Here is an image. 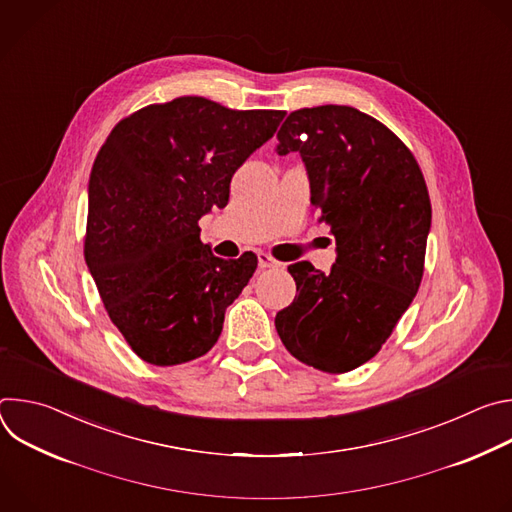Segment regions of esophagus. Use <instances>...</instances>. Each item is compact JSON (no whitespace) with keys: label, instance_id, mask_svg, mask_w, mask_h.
<instances>
[{"label":"esophagus","instance_id":"esophagus-1","mask_svg":"<svg viewBox=\"0 0 512 512\" xmlns=\"http://www.w3.org/2000/svg\"><path fill=\"white\" fill-rule=\"evenodd\" d=\"M257 259H259V267H261V269H275V267L281 265L279 261H275L271 255H267V253H263V251L257 255Z\"/></svg>","mask_w":512,"mask_h":512}]
</instances>
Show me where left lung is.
<instances>
[{
    "label": "left lung",
    "mask_w": 512,
    "mask_h": 512,
    "mask_svg": "<svg viewBox=\"0 0 512 512\" xmlns=\"http://www.w3.org/2000/svg\"><path fill=\"white\" fill-rule=\"evenodd\" d=\"M277 154L300 152L318 221L336 239L330 273L300 261L287 271L300 294L277 312L283 346L324 373L371 360L413 302L431 202L419 164L381 121L346 105L289 113Z\"/></svg>",
    "instance_id": "left-lung-1"
}]
</instances>
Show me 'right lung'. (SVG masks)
<instances>
[{
    "mask_svg": "<svg viewBox=\"0 0 512 512\" xmlns=\"http://www.w3.org/2000/svg\"><path fill=\"white\" fill-rule=\"evenodd\" d=\"M283 117L178 97L121 119L103 143L89 180L85 261L111 322L141 360L174 367L221 336L257 255H212L198 221L227 206L233 174Z\"/></svg>",
    "mask_w": 512,
    "mask_h": 512,
    "instance_id": "add662e5",
    "label": "right lung"
}]
</instances>
